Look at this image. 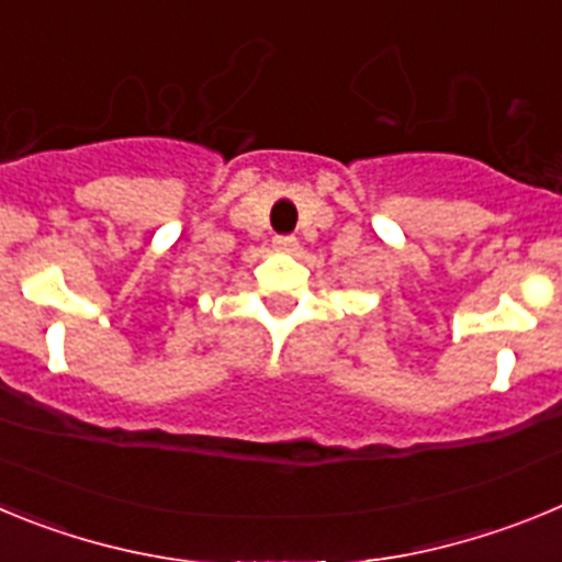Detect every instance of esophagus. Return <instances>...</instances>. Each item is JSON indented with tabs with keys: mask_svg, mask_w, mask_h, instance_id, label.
<instances>
[{
	"mask_svg": "<svg viewBox=\"0 0 562 562\" xmlns=\"http://www.w3.org/2000/svg\"><path fill=\"white\" fill-rule=\"evenodd\" d=\"M272 247L278 252H295L297 250V238L295 236H276L272 238Z\"/></svg>",
	"mask_w": 562,
	"mask_h": 562,
	"instance_id": "1",
	"label": "esophagus"
}]
</instances>
